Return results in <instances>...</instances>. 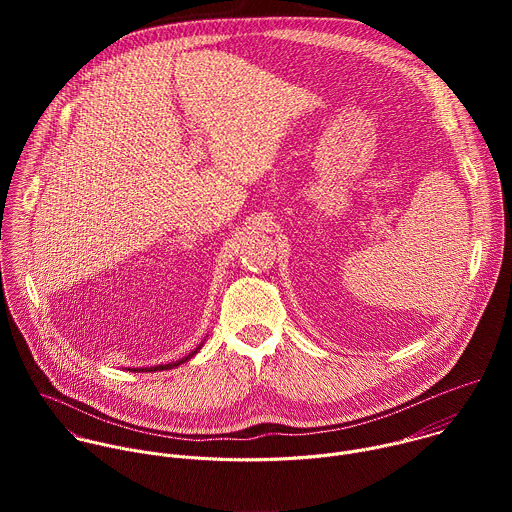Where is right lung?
<instances>
[{
    "mask_svg": "<svg viewBox=\"0 0 512 512\" xmlns=\"http://www.w3.org/2000/svg\"><path fill=\"white\" fill-rule=\"evenodd\" d=\"M202 344L204 342H200V346H196L188 356H184V358H180V360H176V362H168V364H156V367H150V369H129V371H137V373H154V371H170V369H174V367H180V364H184L186 360H190L200 348H202Z\"/></svg>",
    "mask_w": 512,
    "mask_h": 512,
    "instance_id": "1",
    "label": "right lung"
}]
</instances>
